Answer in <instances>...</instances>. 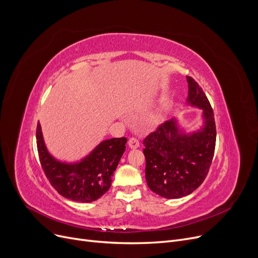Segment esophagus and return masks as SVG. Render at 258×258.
<instances>
[{
  "mask_svg": "<svg viewBox=\"0 0 258 258\" xmlns=\"http://www.w3.org/2000/svg\"><path fill=\"white\" fill-rule=\"evenodd\" d=\"M128 145L131 149H137L140 147V142L136 138H130L128 141Z\"/></svg>",
  "mask_w": 258,
  "mask_h": 258,
  "instance_id": "34e87169",
  "label": "esophagus"
}]
</instances>
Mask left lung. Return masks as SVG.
<instances>
[{
    "label": "left lung",
    "instance_id": "8db88e82",
    "mask_svg": "<svg viewBox=\"0 0 258 258\" xmlns=\"http://www.w3.org/2000/svg\"><path fill=\"white\" fill-rule=\"evenodd\" d=\"M187 82L188 104L204 110L202 130L181 132L172 118L143 142L147 185L166 199H179L198 189L209 172L215 150L216 127L210 102L191 77Z\"/></svg>",
    "mask_w": 258,
    "mask_h": 258
}]
</instances>
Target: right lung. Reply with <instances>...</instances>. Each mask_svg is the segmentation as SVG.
<instances>
[{
    "mask_svg": "<svg viewBox=\"0 0 258 258\" xmlns=\"http://www.w3.org/2000/svg\"><path fill=\"white\" fill-rule=\"evenodd\" d=\"M126 143V138L103 141L81 162L67 164L48 152L40 122L36 126V146L46 177L58 194L80 203L94 202L109 190Z\"/></svg>",
    "mask_w": 258,
    "mask_h": 258,
    "instance_id": "add662e5",
    "label": "right lung"
}]
</instances>
